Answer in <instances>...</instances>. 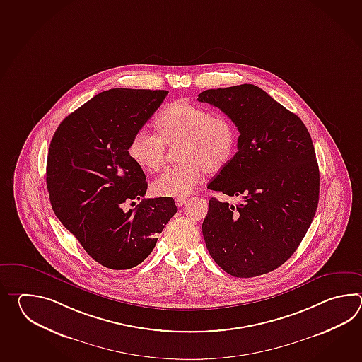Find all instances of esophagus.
Masks as SVG:
<instances>
[{"label":"esophagus","mask_w":362,"mask_h":362,"mask_svg":"<svg viewBox=\"0 0 362 362\" xmlns=\"http://www.w3.org/2000/svg\"><path fill=\"white\" fill-rule=\"evenodd\" d=\"M187 203V198L186 197H181V198H177L176 199V204H177V207H182Z\"/></svg>","instance_id":"1"}]
</instances>
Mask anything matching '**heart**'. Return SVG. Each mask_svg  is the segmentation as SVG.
I'll return each mask as SVG.
<instances>
[{"instance_id": "heart-1", "label": "heart", "mask_w": 362, "mask_h": 362, "mask_svg": "<svg viewBox=\"0 0 362 362\" xmlns=\"http://www.w3.org/2000/svg\"><path fill=\"white\" fill-rule=\"evenodd\" d=\"M159 133L139 128L128 144V154L141 168L155 172L163 165L165 144L180 141L178 164L164 170L153 182L160 197H186L202 182L206 168L223 170L237 146V131L228 117L211 114L203 106L177 100L155 119Z\"/></svg>"}]
</instances>
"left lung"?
I'll return each mask as SVG.
<instances>
[{"label":"left lung","mask_w":362,"mask_h":362,"mask_svg":"<svg viewBox=\"0 0 362 362\" xmlns=\"http://www.w3.org/2000/svg\"><path fill=\"white\" fill-rule=\"evenodd\" d=\"M238 128V151L208 189L240 197L231 206L211 198L202 225L216 264L238 278L269 273L296 251L315 217L320 170L300 117L252 84L198 95Z\"/></svg>","instance_id":"obj_1"}]
</instances>
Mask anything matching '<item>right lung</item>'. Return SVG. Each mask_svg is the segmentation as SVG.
I'll use <instances>...</instances> for the list:
<instances>
[{
  "mask_svg": "<svg viewBox=\"0 0 362 362\" xmlns=\"http://www.w3.org/2000/svg\"><path fill=\"white\" fill-rule=\"evenodd\" d=\"M167 94L124 88L100 93L69 114L50 142L47 185L55 216L108 269L144 262L177 212L170 197L142 199L146 176L128 154L133 133ZM136 199L141 200L138 207L124 213L123 203Z\"/></svg>",
  "mask_w": 362,
  "mask_h": 362,
  "instance_id": "add662e5",
  "label": "right lung"
}]
</instances>
